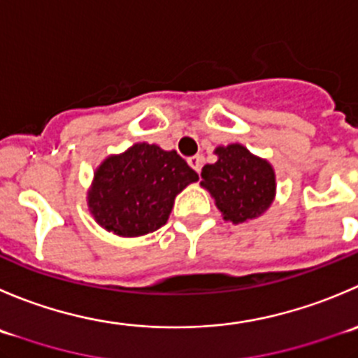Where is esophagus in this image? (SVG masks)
Returning <instances> with one entry per match:
<instances>
[{
  "label": "esophagus",
  "instance_id": "obj_1",
  "mask_svg": "<svg viewBox=\"0 0 358 358\" xmlns=\"http://www.w3.org/2000/svg\"><path fill=\"white\" fill-rule=\"evenodd\" d=\"M187 162H189V164H190V168L196 169V171L199 173V171H201V168H203L204 159H203V155H192V157L187 159Z\"/></svg>",
  "mask_w": 358,
  "mask_h": 358
}]
</instances>
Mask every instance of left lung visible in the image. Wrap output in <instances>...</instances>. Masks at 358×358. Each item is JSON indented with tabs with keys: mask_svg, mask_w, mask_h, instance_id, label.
<instances>
[{
	"mask_svg": "<svg viewBox=\"0 0 358 358\" xmlns=\"http://www.w3.org/2000/svg\"><path fill=\"white\" fill-rule=\"evenodd\" d=\"M218 161L201 171V185L210 190L225 220L241 224L269 208L275 197V171L264 159L234 143L215 150Z\"/></svg>",
	"mask_w": 358,
	"mask_h": 358,
	"instance_id": "1",
	"label": "left lung"
}]
</instances>
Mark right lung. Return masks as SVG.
<instances>
[{"label": "right lung", "mask_w": 358, "mask_h": 358, "mask_svg": "<svg viewBox=\"0 0 358 358\" xmlns=\"http://www.w3.org/2000/svg\"><path fill=\"white\" fill-rule=\"evenodd\" d=\"M199 178L175 150L136 143L98 168L89 208L99 225L124 238L157 231L180 190Z\"/></svg>", "instance_id": "right-lung-1"}]
</instances>
